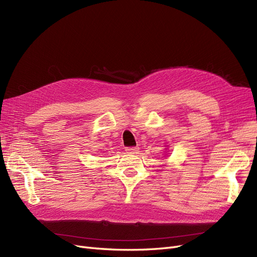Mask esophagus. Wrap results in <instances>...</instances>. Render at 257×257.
<instances>
[{
	"instance_id": "1",
	"label": "esophagus",
	"mask_w": 257,
	"mask_h": 257,
	"mask_svg": "<svg viewBox=\"0 0 257 257\" xmlns=\"http://www.w3.org/2000/svg\"><path fill=\"white\" fill-rule=\"evenodd\" d=\"M138 150H139L138 147H127V148H126V152H127V153H132V154L137 153Z\"/></svg>"
}]
</instances>
